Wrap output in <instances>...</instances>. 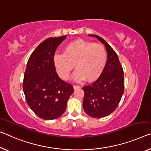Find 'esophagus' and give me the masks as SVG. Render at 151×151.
<instances>
[{"label": "esophagus", "instance_id": "1", "mask_svg": "<svg viewBox=\"0 0 151 151\" xmlns=\"http://www.w3.org/2000/svg\"><path fill=\"white\" fill-rule=\"evenodd\" d=\"M80 86H78V85H74L73 86V89L74 90H77V89H79V88H80Z\"/></svg>", "mask_w": 151, "mask_h": 151}]
</instances>
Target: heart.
I'll list each match as a JSON object with an SVG mask.
<instances>
[{
  "label": "heart",
  "mask_w": 151,
  "mask_h": 151,
  "mask_svg": "<svg viewBox=\"0 0 151 151\" xmlns=\"http://www.w3.org/2000/svg\"><path fill=\"white\" fill-rule=\"evenodd\" d=\"M107 53L103 45L83 40H77L65 46L63 54H55L53 62L59 76L68 80L75 67L74 79L93 82L97 80L105 68Z\"/></svg>",
  "instance_id": "heart-1"
}]
</instances>
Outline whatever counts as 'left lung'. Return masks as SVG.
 Here are the masks:
<instances>
[{
  "label": "left lung",
  "instance_id": "left-lung-1",
  "mask_svg": "<svg viewBox=\"0 0 151 151\" xmlns=\"http://www.w3.org/2000/svg\"><path fill=\"white\" fill-rule=\"evenodd\" d=\"M105 46L107 61L101 76L91 84L83 86V110L94 118L110 115L117 107L124 91V70L117 55L103 38L94 34Z\"/></svg>",
  "mask_w": 151,
  "mask_h": 151
}]
</instances>
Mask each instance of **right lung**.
I'll list each match as a JSON object with an SVG mask.
<instances>
[{
	"label": "right lung",
	"instance_id": "obj_1",
	"mask_svg": "<svg viewBox=\"0 0 151 151\" xmlns=\"http://www.w3.org/2000/svg\"><path fill=\"white\" fill-rule=\"evenodd\" d=\"M66 37L49 38L40 43L30 55L25 71L23 90L27 105L45 120L63 114L73 92V86L58 76L53 62L57 48Z\"/></svg>",
	"mask_w": 151,
	"mask_h": 151
}]
</instances>
